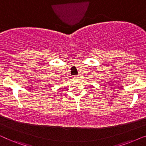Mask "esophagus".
Masks as SVG:
<instances>
[{"mask_svg":"<svg viewBox=\"0 0 146 146\" xmlns=\"http://www.w3.org/2000/svg\"><path fill=\"white\" fill-rule=\"evenodd\" d=\"M79 78H80V76H74V79H78Z\"/></svg>","mask_w":146,"mask_h":146,"instance_id":"obj_1","label":"esophagus"}]
</instances>
